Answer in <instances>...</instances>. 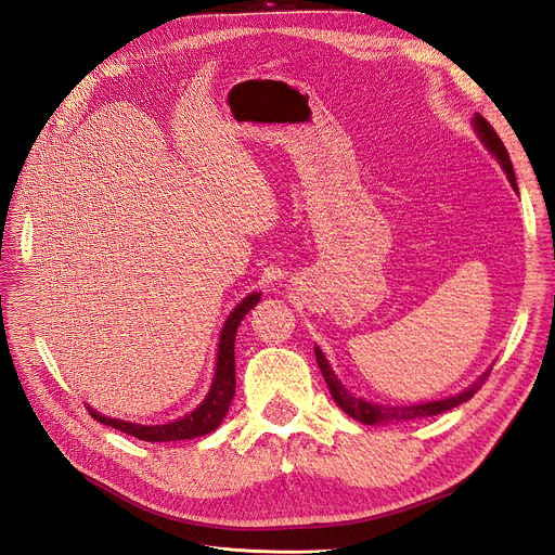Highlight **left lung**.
Instances as JSON below:
<instances>
[{"label": "left lung", "instance_id": "obj_1", "mask_svg": "<svg viewBox=\"0 0 555 555\" xmlns=\"http://www.w3.org/2000/svg\"><path fill=\"white\" fill-rule=\"evenodd\" d=\"M475 130H477L479 139L483 141L486 149H488L494 157L500 159L502 168H504L506 175H508V182H511L513 189L517 191L513 164H511L508 151H506V145L502 143L500 134L494 132V128L483 119V116H479V114H475ZM314 356H317L319 369H322L324 380H326V385H328V389H331L333 400L341 406V410H344L348 416H353L356 421H360V423H364V425L387 423V421H412V418L443 414V412L452 410V406H459L461 402L470 400V398L481 389V385H483V380H486V375H483L481 380L475 383L470 389H465L463 393L452 396V398H448V400H436V402H425V404H410V406H385V404H373V402H366V400H362V398H356V396L348 393V391L341 387V383L337 380V375L333 373V369L328 366L324 353L319 351V348H314Z\"/></svg>", "mask_w": 555, "mask_h": 555}]
</instances>
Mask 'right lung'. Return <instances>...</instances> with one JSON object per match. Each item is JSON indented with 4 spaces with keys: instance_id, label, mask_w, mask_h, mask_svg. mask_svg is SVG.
Returning a JSON list of instances; mask_svg holds the SVG:
<instances>
[{
    "instance_id": "add662e5",
    "label": "right lung",
    "mask_w": 555,
    "mask_h": 555,
    "mask_svg": "<svg viewBox=\"0 0 555 555\" xmlns=\"http://www.w3.org/2000/svg\"><path fill=\"white\" fill-rule=\"evenodd\" d=\"M260 295L254 293L247 299H243L233 312L229 314V319L224 322L222 335H220V351H218V364H216V375H214V385L204 398V402L197 406L195 412L186 414L180 421H172L166 425H134V423H126V421H116V418H107L96 414L94 410H90V414L103 423L109 425L114 429H119L124 434L134 436L139 441H149V443H168V441H186V439H195V436H204L214 431L233 400V393H236V353H233V341H236V331L243 322V317L258 304Z\"/></svg>"
}]
</instances>
